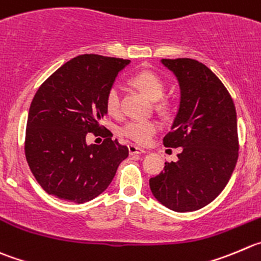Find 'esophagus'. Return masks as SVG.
<instances>
[{
	"label": "esophagus",
	"mask_w": 261,
	"mask_h": 261,
	"mask_svg": "<svg viewBox=\"0 0 261 261\" xmlns=\"http://www.w3.org/2000/svg\"><path fill=\"white\" fill-rule=\"evenodd\" d=\"M128 150H129V153H130V155H137V153H146V152H147L146 150L137 147V146H135V145H129Z\"/></svg>",
	"instance_id": "obj_1"
}]
</instances>
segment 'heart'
I'll return each mask as SVG.
<instances>
[{
	"label": "heart",
	"mask_w": 261,
	"mask_h": 261,
	"mask_svg": "<svg viewBox=\"0 0 261 261\" xmlns=\"http://www.w3.org/2000/svg\"><path fill=\"white\" fill-rule=\"evenodd\" d=\"M132 83L151 100H159L165 92V83L156 73L150 70H142L132 76ZM121 91L118 84H113L106 92L105 106L111 115L120 113ZM164 108V103H161ZM159 130V123L152 119L147 120H128L120 126V135L138 145H146Z\"/></svg>",
	"instance_id": "heart-1"
}]
</instances>
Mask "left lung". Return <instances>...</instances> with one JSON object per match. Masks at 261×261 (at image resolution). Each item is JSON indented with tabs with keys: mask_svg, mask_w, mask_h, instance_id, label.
Masks as SVG:
<instances>
[{
	"mask_svg": "<svg viewBox=\"0 0 261 261\" xmlns=\"http://www.w3.org/2000/svg\"><path fill=\"white\" fill-rule=\"evenodd\" d=\"M177 75L180 105L166 147H182L178 161H166L150 179L152 195L173 212H195L212 202L227 186L238 159L237 115L229 92L202 63L163 59Z\"/></svg>",
	"mask_w": 261,
	"mask_h": 261,
	"instance_id": "1",
	"label": "left lung"
}]
</instances>
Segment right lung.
Returning a JSON list of instances; mask_svg holds the SVG:
<instances>
[{
    "label": "right lung",
    "instance_id": "obj_1",
    "mask_svg": "<svg viewBox=\"0 0 261 261\" xmlns=\"http://www.w3.org/2000/svg\"><path fill=\"white\" fill-rule=\"evenodd\" d=\"M128 64L124 59L79 55L39 86L29 108L24 151L34 178L48 195L75 203L97 197L128 156V147L113 140L101 124L108 113L106 92ZM105 130L101 145H86L87 133Z\"/></svg>",
    "mask_w": 261,
    "mask_h": 261
}]
</instances>
